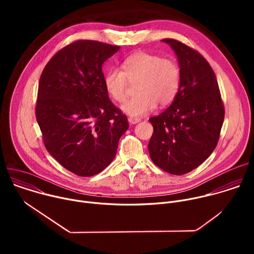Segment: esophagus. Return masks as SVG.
<instances>
[{
    "instance_id": "obj_1",
    "label": "esophagus",
    "mask_w": 254,
    "mask_h": 254,
    "mask_svg": "<svg viewBox=\"0 0 254 254\" xmlns=\"http://www.w3.org/2000/svg\"><path fill=\"white\" fill-rule=\"evenodd\" d=\"M127 121H128V123L131 124V125H135V124H137V123L140 122V120L137 119V118H128Z\"/></svg>"
}]
</instances>
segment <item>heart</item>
<instances>
[{
    "label": "heart",
    "instance_id": "1",
    "mask_svg": "<svg viewBox=\"0 0 254 254\" xmlns=\"http://www.w3.org/2000/svg\"><path fill=\"white\" fill-rule=\"evenodd\" d=\"M136 95L127 99L122 111L132 118H140L151 113L157 106L167 105L176 97L181 83L178 64L160 55L137 52L122 63V70L112 68L103 78L106 92L118 102L127 96V80H137Z\"/></svg>",
    "mask_w": 254,
    "mask_h": 254
}]
</instances>
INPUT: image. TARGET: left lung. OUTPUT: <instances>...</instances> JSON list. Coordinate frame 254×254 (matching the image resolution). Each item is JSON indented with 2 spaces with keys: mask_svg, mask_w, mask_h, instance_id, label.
<instances>
[{
  "mask_svg": "<svg viewBox=\"0 0 254 254\" xmlns=\"http://www.w3.org/2000/svg\"><path fill=\"white\" fill-rule=\"evenodd\" d=\"M175 51L181 83L172 104L150 119L149 153L156 166L173 175L199 167L215 150L224 121V105L213 69L196 50L163 39Z\"/></svg>",
  "mask_w": 254,
  "mask_h": 254,
  "instance_id": "8db88e82",
  "label": "left lung"
}]
</instances>
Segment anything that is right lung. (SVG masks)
Returning a JSON list of instances; mask_svg holds the SVG:
<instances>
[{"instance_id": "right-lung-1", "label": "right lung", "mask_w": 254, "mask_h": 254, "mask_svg": "<svg viewBox=\"0 0 254 254\" xmlns=\"http://www.w3.org/2000/svg\"><path fill=\"white\" fill-rule=\"evenodd\" d=\"M120 50L77 40L58 51L39 80L36 119L50 155L81 177L103 171L116 157L127 118L108 97L102 64Z\"/></svg>"}]
</instances>
